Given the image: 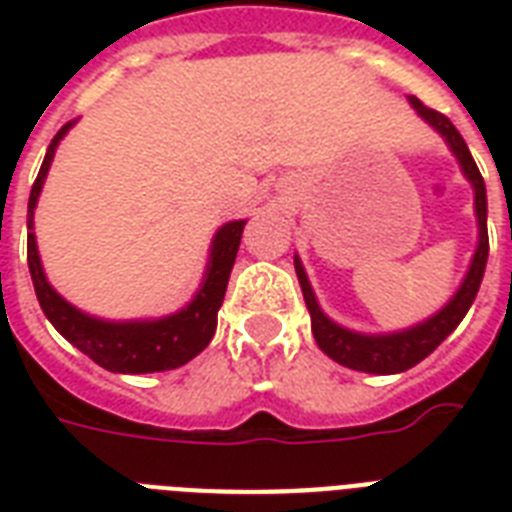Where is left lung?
Wrapping results in <instances>:
<instances>
[{
    "label": "left lung",
    "instance_id": "8db88e82",
    "mask_svg": "<svg viewBox=\"0 0 512 512\" xmlns=\"http://www.w3.org/2000/svg\"><path fill=\"white\" fill-rule=\"evenodd\" d=\"M409 103L414 106V111L441 132V138L449 143L452 154L457 156L462 172L473 185L476 191V217H478V247L476 255L470 260V268L465 273V281L460 284V289L454 292V297L449 303L430 316L428 321H422L417 327L404 329V332H393V335H358V332H350V329L340 327L335 321L324 316V311L316 303V295H313L311 281L305 276V268L300 263V257L295 255V271L297 279H300V289H303L305 305L311 311V329L313 337L319 342V348L327 353L332 361L348 366V369H356V372H369V374H398L412 369L414 364H420L422 358H428L433 350L452 335L457 324L465 319V313L470 311V305L476 300L478 287H481V279H484L486 271V257H489V231H486V185L484 177L478 172L473 156H470L465 140L457 132L449 119H446L441 111H433L422 100L409 98Z\"/></svg>",
    "mask_w": 512,
    "mask_h": 512
}]
</instances>
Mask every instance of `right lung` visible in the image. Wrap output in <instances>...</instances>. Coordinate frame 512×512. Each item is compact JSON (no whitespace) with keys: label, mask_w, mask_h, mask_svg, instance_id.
<instances>
[{"label":"right lung","mask_w":512,"mask_h":512,"mask_svg":"<svg viewBox=\"0 0 512 512\" xmlns=\"http://www.w3.org/2000/svg\"><path fill=\"white\" fill-rule=\"evenodd\" d=\"M71 127H74V122L63 124L58 135L52 138L50 148L44 154L42 170L31 185L28 231L34 228L36 199L42 193L44 177L50 170L55 148ZM244 225H247V220H233L215 233L207 273H204V281H201L196 297L185 305L183 311L154 321H103L87 316L71 303H66L44 276L39 249H36V236L28 233V271H31V281H34L36 300L42 305L44 316L50 319L52 327L58 329L74 348L82 350L84 356H90L95 364H100L108 372L148 374L177 369V366L188 364L193 356H199L215 335L217 311L223 305Z\"/></svg>","instance_id":"obj_1"}]
</instances>
